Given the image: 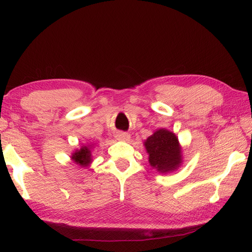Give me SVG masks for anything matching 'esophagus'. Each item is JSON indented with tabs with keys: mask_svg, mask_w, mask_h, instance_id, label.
<instances>
[{
	"mask_svg": "<svg viewBox=\"0 0 252 252\" xmlns=\"http://www.w3.org/2000/svg\"><path fill=\"white\" fill-rule=\"evenodd\" d=\"M116 138H117L118 140H120V141H128L129 138H130V134L127 133V132L121 131V132H118V133L116 134Z\"/></svg>",
	"mask_w": 252,
	"mask_h": 252,
	"instance_id": "esophagus-1",
	"label": "esophagus"
}]
</instances>
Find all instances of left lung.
<instances>
[{
  "label": "left lung",
  "instance_id": "obj_1",
  "mask_svg": "<svg viewBox=\"0 0 252 252\" xmlns=\"http://www.w3.org/2000/svg\"><path fill=\"white\" fill-rule=\"evenodd\" d=\"M149 155V163L161 172L178 168L182 158L178 138L174 133L159 129L144 143Z\"/></svg>",
  "mask_w": 252,
  "mask_h": 252
}]
</instances>
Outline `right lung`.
<instances>
[{
	"label": "right lung",
	"mask_w": 252,
	"mask_h": 252,
	"mask_svg": "<svg viewBox=\"0 0 252 252\" xmlns=\"http://www.w3.org/2000/svg\"><path fill=\"white\" fill-rule=\"evenodd\" d=\"M71 158L75 164L82 167H86L91 162L90 148L88 146H83L81 150L75 151Z\"/></svg>",
	"instance_id": "1"
}]
</instances>
